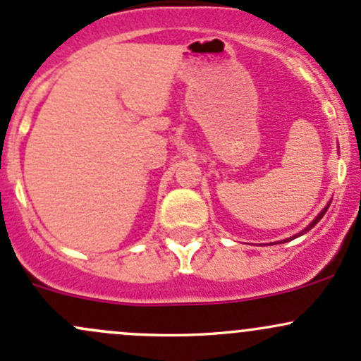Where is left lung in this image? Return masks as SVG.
I'll return each instance as SVG.
<instances>
[{
    "mask_svg": "<svg viewBox=\"0 0 361 361\" xmlns=\"http://www.w3.org/2000/svg\"><path fill=\"white\" fill-rule=\"evenodd\" d=\"M331 202H332V200H329V204H327V206H325V207H324V209H322L320 212H318V216H317V218H314V219H313V221H311V223H310V225H308V226H306V228H305V230H301V231H299V233H298V235H294V237H290V238H286V240H282V242H289V240H294V238L301 237V235H305V233H306V231H310L311 228H313V226H314V225H317V223H318V221H320V219H322V218H324V214H325V212H327V209H329V206H331Z\"/></svg>",
    "mask_w": 361,
    "mask_h": 361,
    "instance_id": "8db88e82",
    "label": "left lung"
}]
</instances>
